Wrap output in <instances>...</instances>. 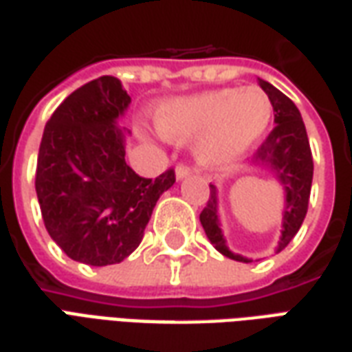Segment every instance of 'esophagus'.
<instances>
[{
	"label": "esophagus",
	"instance_id": "34e87169",
	"mask_svg": "<svg viewBox=\"0 0 352 352\" xmlns=\"http://www.w3.org/2000/svg\"><path fill=\"white\" fill-rule=\"evenodd\" d=\"M190 175V168L188 166H183V164H179L175 168V177H177V181H181V179H184V177H188Z\"/></svg>",
	"mask_w": 352,
	"mask_h": 352
}]
</instances>
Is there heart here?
Masks as SVG:
<instances>
[{
    "instance_id": "1",
    "label": "heart",
    "mask_w": 352,
    "mask_h": 352,
    "mask_svg": "<svg viewBox=\"0 0 352 352\" xmlns=\"http://www.w3.org/2000/svg\"><path fill=\"white\" fill-rule=\"evenodd\" d=\"M272 104L257 85L215 89L162 102L156 127L169 141H194L204 168H225L252 151L269 127Z\"/></svg>"
}]
</instances>
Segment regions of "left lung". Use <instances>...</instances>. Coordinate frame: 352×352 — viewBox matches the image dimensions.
Returning a JSON list of instances; mask_svg holds the SVG:
<instances>
[{"label": "left lung", "mask_w": 352, "mask_h": 352, "mask_svg": "<svg viewBox=\"0 0 352 352\" xmlns=\"http://www.w3.org/2000/svg\"><path fill=\"white\" fill-rule=\"evenodd\" d=\"M259 85L269 95L276 127L253 154L252 166L270 171V175L278 181L284 190L282 234L276 245V253H280L294 240L307 215L311 184H313V154H311L303 118L296 104L269 82L259 80ZM200 223L206 230L208 240L219 253L234 261L252 263V259L228 250L227 238L223 234L221 219H219V198L215 184H210V200L200 213Z\"/></svg>", "instance_id": "1"}]
</instances>
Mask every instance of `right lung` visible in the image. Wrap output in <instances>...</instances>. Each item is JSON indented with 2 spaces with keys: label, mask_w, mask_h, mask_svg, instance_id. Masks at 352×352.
<instances>
[{
  "label": "right lung",
  "mask_w": 352,
  "mask_h": 352,
  "mask_svg": "<svg viewBox=\"0 0 352 352\" xmlns=\"http://www.w3.org/2000/svg\"><path fill=\"white\" fill-rule=\"evenodd\" d=\"M131 97L114 76L85 83L53 112L43 129L36 194L49 236L74 261L122 263L139 248L152 210L175 183L173 169L144 179L125 162Z\"/></svg>",
  "instance_id": "right-lung-1"
}]
</instances>
